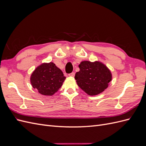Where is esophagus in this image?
I'll use <instances>...</instances> for the list:
<instances>
[{"label": "esophagus", "instance_id": "obj_1", "mask_svg": "<svg viewBox=\"0 0 146 146\" xmlns=\"http://www.w3.org/2000/svg\"><path fill=\"white\" fill-rule=\"evenodd\" d=\"M69 76L70 77H74L75 76V72H72V73L69 74Z\"/></svg>", "mask_w": 146, "mask_h": 146}]
</instances>
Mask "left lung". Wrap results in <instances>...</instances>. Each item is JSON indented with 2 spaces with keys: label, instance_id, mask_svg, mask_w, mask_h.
<instances>
[{
  "label": "left lung",
  "instance_id": "left-lung-1",
  "mask_svg": "<svg viewBox=\"0 0 146 146\" xmlns=\"http://www.w3.org/2000/svg\"><path fill=\"white\" fill-rule=\"evenodd\" d=\"M78 67L80 70L76 72L75 79L78 86L86 93L95 96L107 89L112 76L105 64L99 61H83Z\"/></svg>",
  "mask_w": 146,
  "mask_h": 146
}]
</instances>
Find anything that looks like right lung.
Wrapping results in <instances>:
<instances>
[{
  "instance_id": "obj_1",
  "label": "right lung",
  "mask_w": 146,
  "mask_h": 146,
  "mask_svg": "<svg viewBox=\"0 0 146 146\" xmlns=\"http://www.w3.org/2000/svg\"><path fill=\"white\" fill-rule=\"evenodd\" d=\"M66 77L52 62L43 63L35 69L30 77L33 88L44 96H52L62 86Z\"/></svg>"
}]
</instances>
